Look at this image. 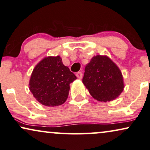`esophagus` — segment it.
Instances as JSON below:
<instances>
[{
    "instance_id": "34e87169",
    "label": "esophagus",
    "mask_w": 150,
    "mask_h": 150,
    "mask_svg": "<svg viewBox=\"0 0 150 150\" xmlns=\"http://www.w3.org/2000/svg\"><path fill=\"white\" fill-rule=\"evenodd\" d=\"M76 76L78 79H81V78H82V73H81V72H77V73H76Z\"/></svg>"
}]
</instances>
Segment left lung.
Here are the masks:
<instances>
[{
  "label": "left lung",
  "mask_w": 150,
  "mask_h": 150,
  "mask_svg": "<svg viewBox=\"0 0 150 150\" xmlns=\"http://www.w3.org/2000/svg\"><path fill=\"white\" fill-rule=\"evenodd\" d=\"M82 82L94 99L103 102L117 98L125 86L121 70L107 55L93 57L86 66Z\"/></svg>",
  "instance_id": "left-lung-1"
}]
</instances>
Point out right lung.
Segmentation results:
<instances>
[{
	"mask_svg": "<svg viewBox=\"0 0 150 150\" xmlns=\"http://www.w3.org/2000/svg\"><path fill=\"white\" fill-rule=\"evenodd\" d=\"M77 79L57 56L45 57L32 72L29 90L35 99L45 106L54 107L67 101L70 83Z\"/></svg>",
	"mask_w": 150,
	"mask_h": 150,
	"instance_id": "1",
	"label": "right lung"
}]
</instances>
